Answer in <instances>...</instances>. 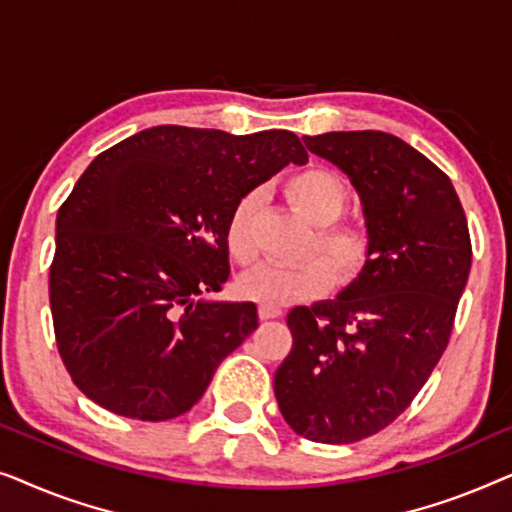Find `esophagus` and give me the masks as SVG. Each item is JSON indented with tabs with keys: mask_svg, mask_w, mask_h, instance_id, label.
I'll return each instance as SVG.
<instances>
[{
	"mask_svg": "<svg viewBox=\"0 0 512 512\" xmlns=\"http://www.w3.org/2000/svg\"><path fill=\"white\" fill-rule=\"evenodd\" d=\"M258 317H261L263 321L277 319V317H282V310H279V307H275V305H261V307H258Z\"/></svg>",
	"mask_w": 512,
	"mask_h": 512,
	"instance_id": "1",
	"label": "esophagus"
}]
</instances>
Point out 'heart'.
I'll list each match as a JSON object with an SVG mask.
<instances>
[{"instance_id":"b5f03b06","label":"heart","mask_w":512,"mask_h":512,"mask_svg":"<svg viewBox=\"0 0 512 512\" xmlns=\"http://www.w3.org/2000/svg\"><path fill=\"white\" fill-rule=\"evenodd\" d=\"M286 200L296 212L317 226L307 254L321 251L326 258H307L296 265H258L237 282L242 298L261 305H286L326 293L333 279L352 284L373 258V235L359 221H338L347 207V186L326 167H307L284 186ZM261 193L249 191L235 202L226 223V247L235 263L249 265L258 254L256 221Z\"/></svg>"}]
</instances>
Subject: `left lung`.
<instances>
[{
	"label": "left lung",
	"instance_id": "obj_1",
	"mask_svg": "<svg viewBox=\"0 0 512 512\" xmlns=\"http://www.w3.org/2000/svg\"><path fill=\"white\" fill-rule=\"evenodd\" d=\"M361 195L373 258L335 300L293 307V347L275 373L279 410L314 443H356L419 394L450 342L471 235L447 174L387 132L303 137Z\"/></svg>",
	"mask_w": 512,
	"mask_h": 512
}]
</instances>
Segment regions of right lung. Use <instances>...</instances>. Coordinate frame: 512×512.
Listing matches in <instances>:
<instances>
[{"label": "right lung", "instance_id": "add662e5", "mask_svg": "<svg viewBox=\"0 0 512 512\" xmlns=\"http://www.w3.org/2000/svg\"><path fill=\"white\" fill-rule=\"evenodd\" d=\"M289 163H307L289 130L158 125L88 165L58 212L48 296L60 359L90 401L142 422L200 401L258 328L254 303L200 298L228 279V216Z\"/></svg>", "mask_w": 512, "mask_h": 512}]
</instances>
